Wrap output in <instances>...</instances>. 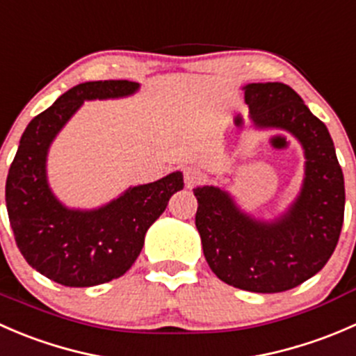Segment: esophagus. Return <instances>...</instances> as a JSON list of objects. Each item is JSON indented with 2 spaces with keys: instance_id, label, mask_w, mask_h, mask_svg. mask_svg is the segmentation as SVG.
I'll use <instances>...</instances> for the list:
<instances>
[{
  "instance_id": "1",
  "label": "esophagus",
  "mask_w": 356,
  "mask_h": 356,
  "mask_svg": "<svg viewBox=\"0 0 356 356\" xmlns=\"http://www.w3.org/2000/svg\"><path fill=\"white\" fill-rule=\"evenodd\" d=\"M184 181H186V186H188V188H196V186H200L201 182L204 181V175L200 168L188 167V168H184Z\"/></svg>"
}]
</instances>
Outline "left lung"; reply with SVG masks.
<instances>
[{
  "instance_id": "obj_1",
  "label": "left lung",
  "mask_w": 356,
  "mask_h": 356,
  "mask_svg": "<svg viewBox=\"0 0 356 356\" xmlns=\"http://www.w3.org/2000/svg\"><path fill=\"white\" fill-rule=\"evenodd\" d=\"M258 127L286 129L305 148L307 172L291 210L272 224L253 220L213 186L195 189L196 229L211 272L251 293H281L317 274L331 258L344 218V177L334 143L294 89L282 82L245 88Z\"/></svg>"
}]
</instances>
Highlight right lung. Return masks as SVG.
Instances as JSON below:
<instances>
[{"label":"right lung","mask_w":356,"mask_h":356,"mask_svg":"<svg viewBox=\"0 0 356 356\" xmlns=\"http://www.w3.org/2000/svg\"><path fill=\"white\" fill-rule=\"evenodd\" d=\"M138 88L129 81L74 86L32 118L10 165L5 195L17 246L32 268L67 288H89L124 275L141 253L149 225L184 188L182 174L174 172L92 211L67 210L49 191L46 153L82 102L127 96Z\"/></svg>","instance_id":"right-lung-1"}]
</instances>
